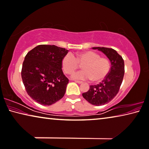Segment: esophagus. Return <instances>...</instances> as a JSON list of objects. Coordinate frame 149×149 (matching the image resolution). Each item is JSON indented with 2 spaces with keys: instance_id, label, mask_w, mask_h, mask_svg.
<instances>
[{
  "instance_id": "34e87169",
  "label": "esophagus",
  "mask_w": 149,
  "mask_h": 149,
  "mask_svg": "<svg viewBox=\"0 0 149 149\" xmlns=\"http://www.w3.org/2000/svg\"><path fill=\"white\" fill-rule=\"evenodd\" d=\"M75 82H76L77 83H79V84H82V81H75Z\"/></svg>"
}]
</instances>
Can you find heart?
<instances>
[{"label": "heart", "instance_id": "1", "mask_svg": "<svg viewBox=\"0 0 149 149\" xmlns=\"http://www.w3.org/2000/svg\"><path fill=\"white\" fill-rule=\"evenodd\" d=\"M82 65L84 70L73 73L72 78L77 80H91L99 82L104 79L111 69V63L106 58L93 51L82 52L77 58L72 53H68L62 61L63 68L67 74H71Z\"/></svg>", "mask_w": 149, "mask_h": 149}]
</instances>
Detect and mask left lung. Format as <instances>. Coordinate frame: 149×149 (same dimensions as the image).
<instances>
[{
    "mask_svg": "<svg viewBox=\"0 0 149 149\" xmlns=\"http://www.w3.org/2000/svg\"><path fill=\"white\" fill-rule=\"evenodd\" d=\"M98 49L108 57L111 67L107 77L97 85H91L82 97L89 103L96 106L107 104L114 98L119 91L125 74L124 60L115 50L106 47H93Z\"/></svg>",
    "mask_w": 149,
    "mask_h": 149,
    "instance_id": "left-lung-1",
    "label": "left lung"
}]
</instances>
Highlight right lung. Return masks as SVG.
Here are the masks:
<instances>
[{"label":"right lung","instance_id":"obj_1","mask_svg":"<svg viewBox=\"0 0 149 149\" xmlns=\"http://www.w3.org/2000/svg\"><path fill=\"white\" fill-rule=\"evenodd\" d=\"M68 51L55 45H40L25 56L22 82L27 94L38 104L49 106L65 95L69 81L63 74L62 61Z\"/></svg>","mask_w":149,"mask_h":149}]
</instances>
